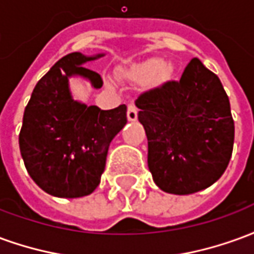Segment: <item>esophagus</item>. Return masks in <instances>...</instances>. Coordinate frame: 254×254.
<instances>
[{"mask_svg": "<svg viewBox=\"0 0 254 254\" xmlns=\"http://www.w3.org/2000/svg\"><path fill=\"white\" fill-rule=\"evenodd\" d=\"M137 107L130 103V105H127V120L129 121H136L137 120Z\"/></svg>", "mask_w": 254, "mask_h": 254, "instance_id": "34e87169", "label": "esophagus"}]
</instances>
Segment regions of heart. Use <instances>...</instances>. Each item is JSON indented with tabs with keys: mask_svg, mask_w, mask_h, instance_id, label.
<instances>
[{
	"mask_svg": "<svg viewBox=\"0 0 254 254\" xmlns=\"http://www.w3.org/2000/svg\"><path fill=\"white\" fill-rule=\"evenodd\" d=\"M163 67H165V61H162V60H154V61L147 64L145 66L141 67V69H138L134 74H136V77L141 78V80H151L156 74H159Z\"/></svg>",
	"mask_w": 254,
	"mask_h": 254,
	"instance_id": "1",
	"label": "heart"
}]
</instances>
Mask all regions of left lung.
<instances>
[{
	"label": "left lung",
	"mask_w": 254,
	"mask_h": 254,
	"mask_svg": "<svg viewBox=\"0 0 254 254\" xmlns=\"http://www.w3.org/2000/svg\"><path fill=\"white\" fill-rule=\"evenodd\" d=\"M148 138V169L167 193L190 194L211 187L229 166L234 121L219 77L198 58L178 81H167L136 100Z\"/></svg>",
	"instance_id": "left-lung-1"
}]
</instances>
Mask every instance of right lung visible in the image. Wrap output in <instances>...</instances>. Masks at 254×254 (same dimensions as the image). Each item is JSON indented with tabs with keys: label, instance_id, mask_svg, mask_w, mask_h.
Wrapping results in <instances>:
<instances>
[{
	"label": "right lung",
	"instance_id": "1",
	"mask_svg": "<svg viewBox=\"0 0 254 254\" xmlns=\"http://www.w3.org/2000/svg\"><path fill=\"white\" fill-rule=\"evenodd\" d=\"M103 57L70 53L38 81L24 110L20 152L30 177L56 197L91 194L105 171L111 140L127 124V106L100 110L72 98L69 77L81 76L100 88L99 73L84 67Z\"/></svg>",
	"mask_w": 254,
	"mask_h": 254
}]
</instances>
